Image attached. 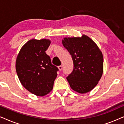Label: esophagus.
Segmentation results:
<instances>
[{"label": "esophagus", "mask_w": 124, "mask_h": 124, "mask_svg": "<svg viewBox=\"0 0 124 124\" xmlns=\"http://www.w3.org/2000/svg\"><path fill=\"white\" fill-rule=\"evenodd\" d=\"M58 69H59V70H60V71L62 70V65L59 66V67H58Z\"/></svg>", "instance_id": "esophagus-1"}]
</instances>
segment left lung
Instances as JSON below:
<instances>
[{
	"mask_svg": "<svg viewBox=\"0 0 124 124\" xmlns=\"http://www.w3.org/2000/svg\"><path fill=\"white\" fill-rule=\"evenodd\" d=\"M62 43L72 56L73 62V70L67 77L71 89L80 94L92 90L103 74L102 52L86 35L64 38Z\"/></svg>",
	"mask_w": 124,
	"mask_h": 124,
	"instance_id": "8db88e82",
	"label": "left lung"
}]
</instances>
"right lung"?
<instances>
[{
	"instance_id": "1",
	"label": "right lung",
	"mask_w": 124,
	"mask_h": 124,
	"mask_svg": "<svg viewBox=\"0 0 124 124\" xmlns=\"http://www.w3.org/2000/svg\"><path fill=\"white\" fill-rule=\"evenodd\" d=\"M50 43L46 39H32L22 47L17 56L16 70L20 82L37 96H45L51 91L59 70L46 54Z\"/></svg>"
}]
</instances>
